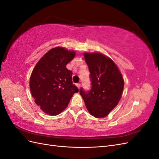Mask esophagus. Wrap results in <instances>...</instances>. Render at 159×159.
<instances>
[{
    "label": "esophagus",
    "mask_w": 159,
    "mask_h": 159,
    "mask_svg": "<svg viewBox=\"0 0 159 159\" xmlns=\"http://www.w3.org/2000/svg\"><path fill=\"white\" fill-rule=\"evenodd\" d=\"M76 85H77V87L78 88V89L80 88V86H81V84H77Z\"/></svg>",
    "instance_id": "34e87169"
}]
</instances>
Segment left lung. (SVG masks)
Masks as SVG:
<instances>
[{"mask_svg":"<svg viewBox=\"0 0 159 159\" xmlns=\"http://www.w3.org/2000/svg\"><path fill=\"white\" fill-rule=\"evenodd\" d=\"M90 72L91 89L80 93L89 113L96 118L106 117L117 106L124 88L122 75L114 61L101 53H84Z\"/></svg>","mask_w":159,"mask_h":159,"instance_id":"1","label":"left lung"}]
</instances>
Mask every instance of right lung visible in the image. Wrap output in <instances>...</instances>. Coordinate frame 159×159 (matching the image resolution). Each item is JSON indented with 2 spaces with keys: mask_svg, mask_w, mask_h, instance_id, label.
I'll use <instances>...</instances> for the list:
<instances>
[{
  "mask_svg": "<svg viewBox=\"0 0 159 159\" xmlns=\"http://www.w3.org/2000/svg\"><path fill=\"white\" fill-rule=\"evenodd\" d=\"M75 56L74 51L56 47L45 54L34 68L30 89L35 103L44 113L60 114L79 91L72 82V72L66 68Z\"/></svg>",
  "mask_w": 159,
  "mask_h": 159,
  "instance_id": "right-lung-1",
  "label": "right lung"
}]
</instances>
